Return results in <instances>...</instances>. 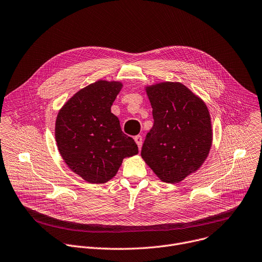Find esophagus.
Returning <instances> with one entry per match:
<instances>
[{
    "instance_id": "obj_1",
    "label": "esophagus",
    "mask_w": 262,
    "mask_h": 262,
    "mask_svg": "<svg viewBox=\"0 0 262 262\" xmlns=\"http://www.w3.org/2000/svg\"><path fill=\"white\" fill-rule=\"evenodd\" d=\"M134 140H135V142L137 143V145H138V147H139V149L141 148V146H142V137L141 136H136L135 138H134Z\"/></svg>"
}]
</instances>
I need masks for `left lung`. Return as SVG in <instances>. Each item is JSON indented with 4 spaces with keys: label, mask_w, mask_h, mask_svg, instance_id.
I'll list each match as a JSON object with an SVG mask.
<instances>
[{
    "label": "left lung",
    "mask_w": 262,
    "mask_h": 262,
    "mask_svg": "<svg viewBox=\"0 0 262 262\" xmlns=\"http://www.w3.org/2000/svg\"><path fill=\"white\" fill-rule=\"evenodd\" d=\"M145 91L155 122L141 157L162 182L180 183L209 155L213 134L208 107L181 82H159Z\"/></svg>",
    "instance_id": "1"
}]
</instances>
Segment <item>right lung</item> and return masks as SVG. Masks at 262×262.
<instances>
[{"label": "right lung", "instance_id": "right-lung-1", "mask_svg": "<svg viewBox=\"0 0 262 262\" xmlns=\"http://www.w3.org/2000/svg\"><path fill=\"white\" fill-rule=\"evenodd\" d=\"M123 84L97 80L79 90L59 110L55 122L58 151L68 167L91 184H103L124 158L138 154L111 106Z\"/></svg>", "mask_w": 262, "mask_h": 262}]
</instances>
